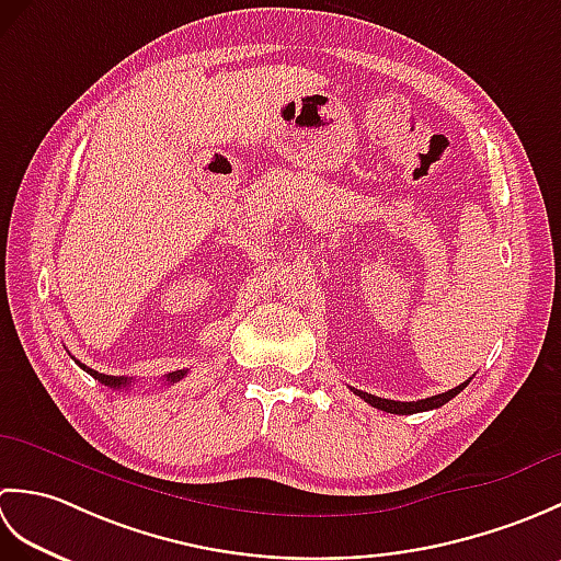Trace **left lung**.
<instances>
[{
  "instance_id": "1",
  "label": "left lung",
  "mask_w": 561,
  "mask_h": 561,
  "mask_svg": "<svg viewBox=\"0 0 561 561\" xmlns=\"http://www.w3.org/2000/svg\"><path fill=\"white\" fill-rule=\"evenodd\" d=\"M470 380H465V383L456 386L448 392H438V396H432V398H424V400H416V402H398V400H386V398H376L371 396V392H364V390H354V396H359L364 402L371 404V408L376 410H383V412H390V414H414V412H426V410H436L440 408V404H446L448 400H453L458 396V392L468 386Z\"/></svg>"
}]
</instances>
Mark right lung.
Masks as SVG:
<instances>
[{
  "instance_id": "right-lung-1",
  "label": "right lung",
  "mask_w": 561,
  "mask_h": 561,
  "mask_svg": "<svg viewBox=\"0 0 561 561\" xmlns=\"http://www.w3.org/2000/svg\"><path fill=\"white\" fill-rule=\"evenodd\" d=\"M77 364L83 368V371L91 374L93 378L101 380V383H103V386H108V388H115V390H117V388H129V386L135 383L133 378H125V376H121V378H117V376H105V374L93 371V368H89V366H83L81 362H77ZM185 374H187V371H173V374L165 376V380H169V383H178V380H181Z\"/></svg>"
}]
</instances>
